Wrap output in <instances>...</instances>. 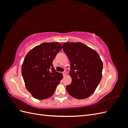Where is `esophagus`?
Instances as JSON below:
<instances>
[{"mask_svg": "<svg viewBox=\"0 0 128 128\" xmlns=\"http://www.w3.org/2000/svg\"><path fill=\"white\" fill-rule=\"evenodd\" d=\"M67 75V72H63V75H64V76H66Z\"/></svg>", "mask_w": 128, "mask_h": 128, "instance_id": "34e87169", "label": "esophagus"}]
</instances>
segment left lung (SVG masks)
I'll list each match as a JSON object with an SVG mask.
<instances>
[{"mask_svg":"<svg viewBox=\"0 0 128 128\" xmlns=\"http://www.w3.org/2000/svg\"><path fill=\"white\" fill-rule=\"evenodd\" d=\"M63 50L70 62L69 75L72 80L66 86L67 92L76 99L88 98L102 80V59L95 50L80 42H64Z\"/></svg>","mask_w":128,"mask_h":128,"instance_id":"obj_1","label":"left lung"}]
</instances>
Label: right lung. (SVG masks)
<instances>
[{"label": "right lung", "mask_w": 128, "mask_h": 128, "mask_svg": "<svg viewBox=\"0 0 128 128\" xmlns=\"http://www.w3.org/2000/svg\"><path fill=\"white\" fill-rule=\"evenodd\" d=\"M62 46L59 42H44L26 54L21 67L26 88L33 97L42 100L51 97L63 75L56 71L52 62Z\"/></svg>", "instance_id": "1"}]
</instances>
